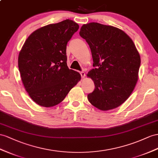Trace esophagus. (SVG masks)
<instances>
[{"label": "esophagus", "mask_w": 158, "mask_h": 158, "mask_svg": "<svg viewBox=\"0 0 158 158\" xmlns=\"http://www.w3.org/2000/svg\"><path fill=\"white\" fill-rule=\"evenodd\" d=\"M80 74H81V76L82 78H85V72H83V71L80 72Z\"/></svg>", "instance_id": "obj_1"}]
</instances>
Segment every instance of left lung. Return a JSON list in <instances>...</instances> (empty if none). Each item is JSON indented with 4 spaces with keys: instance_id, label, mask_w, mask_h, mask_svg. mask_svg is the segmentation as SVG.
Returning a JSON list of instances; mask_svg holds the SVG:
<instances>
[{
    "instance_id": "8db88e82",
    "label": "left lung",
    "mask_w": 158,
    "mask_h": 158,
    "mask_svg": "<svg viewBox=\"0 0 158 158\" xmlns=\"http://www.w3.org/2000/svg\"><path fill=\"white\" fill-rule=\"evenodd\" d=\"M91 48L94 64L87 77L95 89L87 98L93 106L107 111L127 99L138 79L140 55L131 39L118 28L98 23L83 25L79 32Z\"/></svg>"
}]
</instances>
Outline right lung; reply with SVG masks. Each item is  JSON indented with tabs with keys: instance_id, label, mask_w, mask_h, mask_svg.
Returning <instances> with one entry per match:
<instances>
[{
	"instance_id": "obj_1",
	"label": "right lung",
	"mask_w": 158,
	"mask_h": 158,
	"mask_svg": "<svg viewBox=\"0 0 158 158\" xmlns=\"http://www.w3.org/2000/svg\"><path fill=\"white\" fill-rule=\"evenodd\" d=\"M66 19L36 30L24 43L18 58L26 91L40 106L53 107L65 98L81 80L78 72L67 64V44L79 29Z\"/></svg>"
}]
</instances>
